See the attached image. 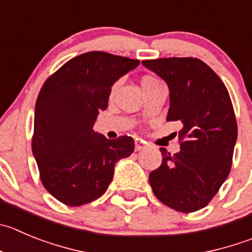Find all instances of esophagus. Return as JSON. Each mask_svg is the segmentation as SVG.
<instances>
[{
  "label": "esophagus",
  "instance_id": "1",
  "mask_svg": "<svg viewBox=\"0 0 252 252\" xmlns=\"http://www.w3.org/2000/svg\"><path fill=\"white\" fill-rule=\"evenodd\" d=\"M144 148H145V143L143 142V140H139V139L135 140V150H137V152L144 149Z\"/></svg>",
  "mask_w": 252,
  "mask_h": 252
}]
</instances>
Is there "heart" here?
<instances>
[{
	"instance_id": "obj_1",
	"label": "heart",
	"mask_w": 252,
	"mask_h": 252,
	"mask_svg": "<svg viewBox=\"0 0 252 252\" xmlns=\"http://www.w3.org/2000/svg\"><path fill=\"white\" fill-rule=\"evenodd\" d=\"M140 84H142L143 91H145V89H149V88H153V87H155V86H159V84H161V82L154 76H144L142 78V81H140ZM117 86H118V83H115L114 86L112 87V92L115 91Z\"/></svg>"
}]
</instances>
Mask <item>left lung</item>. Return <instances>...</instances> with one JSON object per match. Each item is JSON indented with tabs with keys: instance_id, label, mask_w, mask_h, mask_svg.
I'll list each match as a JSON object with an SVG mask.
<instances>
[{
	"instance_id": "left-lung-1",
	"label": "left lung",
	"mask_w": 252,
	"mask_h": 252,
	"mask_svg": "<svg viewBox=\"0 0 252 252\" xmlns=\"http://www.w3.org/2000/svg\"><path fill=\"white\" fill-rule=\"evenodd\" d=\"M143 64L166 82V121H180V152L160 148L163 161L149 183L159 201L180 213L205 208L226 180L232 164L237 124L229 92L220 77L192 57L145 60Z\"/></svg>"
}]
</instances>
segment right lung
<instances>
[{"mask_svg":"<svg viewBox=\"0 0 252 252\" xmlns=\"http://www.w3.org/2000/svg\"><path fill=\"white\" fill-rule=\"evenodd\" d=\"M93 51L65 62L47 78L34 108L32 152L47 191L68 206L102 196L115 163L133 153V138L109 140L94 133L99 110L108 107L112 86L139 64Z\"/></svg>","mask_w":252,"mask_h":252,"instance_id":"1","label":"right lung"}]
</instances>
